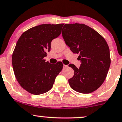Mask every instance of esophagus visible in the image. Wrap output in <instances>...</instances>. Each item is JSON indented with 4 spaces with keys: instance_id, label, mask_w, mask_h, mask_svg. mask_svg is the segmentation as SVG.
I'll return each mask as SVG.
<instances>
[{
    "instance_id": "1",
    "label": "esophagus",
    "mask_w": 122,
    "mask_h": 122,
    "mask_svg": "<svg viewBox=\"0 0 122 122\" xmlns=\"http://www.w3.org/2000/svg\"><path fill=\"white\" fill-rule=\"evenodd\" d=\"M64 67H67V65H64Z\"/></svg>"
}]
</instances>
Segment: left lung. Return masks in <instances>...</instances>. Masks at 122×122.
Wrapping results in <instances>:
<instances>
[{
  "label": "left lung",
  "instance_id": "8db88e82",
  "mask_svg": "<svg viewBox=\"0 0 122 122\" xmlns=\"http://www.w3.org/2000/svg\"><path fill=\"white\" fill-rule=\"evenodd\" d=\"M62 30L66 44L73 53L79 54L81 64L74 70L69 80L73 90L83 94L94 92L105 81L111 64L110 49L105 39L96 30L84 24H66Z\"/></svg>",
  "mask_w": 122,
  "mask_h": 122
}]
</instances>
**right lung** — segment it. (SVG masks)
<instances>
[{
	"label": "right lung",
	"mask_w": 122,
	"mask_h": 122,
	"mask_svg": "<svg viewBox=\"0 0 122 122\" xmlns=\"http://www.w3.org/2000/svg\"><path fill=\"white\" fill-rule=\"evenodd\" d=\"M64 24H41L28 29L17 41L12 57L13 69L20 86L39 95L51 90L63 68L62 62L51 64L44 59L52 40L61 34Z\"/></svg>",
	"instance_id": "add662e5"
}]
</instances>
